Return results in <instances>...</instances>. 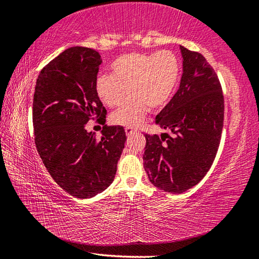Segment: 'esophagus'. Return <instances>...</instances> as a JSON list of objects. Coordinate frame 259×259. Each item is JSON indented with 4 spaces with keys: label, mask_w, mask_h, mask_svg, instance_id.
I'll use <instances>...</instances> for the list:
<instances>
[{
    "label": "esophagus",
    "mask_w": 259,
    "mask_h": 259,
    "mask_svg": "<svg viewBox=\"0 0 259 259\" xmlns=\"http://www.w3.org/2000/svg\"><path fill=\"white\" fill-rule=\"evenodd\" d=\"M124 130H125L126 136H131L134 133H136V130H135L134 128H130V126H126V128H125Z\"/></svg>",
    "instance_id": "obj_1"
}]
</instances>
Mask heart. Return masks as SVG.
Segmentation results:
<instances>
[{"mask_svg":"<svg viewBox=\"0 0 259 259\" xmlns=\"http://www.w3.org/2000/svg\"><path fill=\"white\" fill-rule=\"evenodd\" d=\"M179 77V61L171 51L153 54H126L112 64V75H102L96 82L100 100L108 107L123 102L111 114L114 124L135 126L143 121L148 108L159 109L168 102Z\"/></svg>","mask_w":259,"mask_h":259,"instance_id":"1","label":"heart"}]
</instances>
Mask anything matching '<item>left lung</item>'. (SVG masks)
Wrapping results in <instances>:
<instances>
[{"label": "left lung", "instance_id": "8db88e82", "mask_svg": "<svg viewBox=\"0 0 259 259\" xmlns=\"http://www.w3.org/2000/svg\"><path fill=\"white\" fill-rule=\"evenodd\" d=\"M183 75L171 100L155 123L169 134L147 135L144 168L153 185L183 193L200 183L211 166L221 143L224 96L207 59L181 46Z\"/></svg>", "mask_w": 259, "mask_h": 259}]
</instances>
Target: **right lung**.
Instances as JSON below:
<instances>
[{"instance_id": "1", "label": "right lung", "mask_w": 259, "mask_h": 259, "mask_svg": "<svg viewBox=\"0 0 259 259\" xmlns=\"http://www.w3.org/2000/svg\"><path fill=\"white\" fill-rule=\"evenodd\" d=\"M100 64L96 50L69 48L43 67L35 85V145L54 181L78 199L111 185L126 139L123 126L105 124L107 112L96 91ZM90 119L104 125L100 140L85 130Z\"/></svg>"}]
</instances>
